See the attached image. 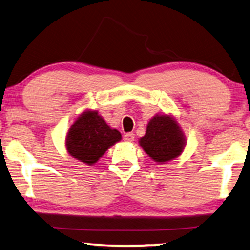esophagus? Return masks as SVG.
Listing matches in <instances>:
<instances>
[{
    "instance_id": "1",
    "label": "esophagus",
    "mask_w": 250,
    "mask_h": 250,
    "mask_svg": "<svg viewBox=\"0 0 250 250\" xmlns=\"http://www.w3.org/2000/svg\"><path fill=\"white\" fill-rule=\"evenodd\" d=\"M124 139H125V142H132L134 140V134L131 133V132L125 133V137H124Z\"/></svg>"
}]
</instances>
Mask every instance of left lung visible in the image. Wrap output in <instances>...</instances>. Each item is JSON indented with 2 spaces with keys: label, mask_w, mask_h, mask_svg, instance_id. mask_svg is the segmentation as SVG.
Here are the masks:
<instances>
[{
  "label": "left lung",
  "mask_w": 250,
  "mask_h": 250,
  "mask_svg": "<svg viewBox=\"0 0 250 250\" xmlns=\"http://www.w3.org/2000/svg\"><path fill=\"white\" fill-rule=\"evenodd\" d=\"M187 140L179 122L171 114H156L146 125V134L139 139L144 151L157 162L166 164L179 157Z\"/></svg>",
  "instance_id": "1"
}]
</instances>
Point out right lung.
<instances>
[{"mask_svg": "<svg viewBox=\"0 0 250 250\" xmlns=\"http://www.w3.org/2000/svg\"><path fill=\"white\" fill-rule=\"evenodd\" d=\"M121 139V133L111 128L98 111L88 109L75 119L68 130L65 149L77 160L92 166Z\"/></svg>", "mask_w": 250, "mask_h": 250, "instance_id": "add662e5", "label": "right lung"}]
</instances>
